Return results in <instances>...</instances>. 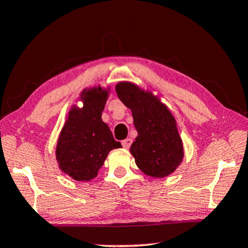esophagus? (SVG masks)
Masks as SVG:
<instances>
[{"instance_id": "obj_1", "label": "esophagus", "mask_w": 248, "mask_h": 248, "mask_svg": "<svg viewBox=\"0 0 248 248\" xmlns=\"http://www.w3.org/2000/svg\"><path fill=\"white\" fill-rule=\"evenodd\" d=\"M131 143H132V140L131 139H125L123 142H121V144H123V146H124V149H129L130 145H131Z\"/></svg>"}]
</instances>
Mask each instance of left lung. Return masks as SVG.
Returning a JSON list of instances; mask_svg holds the SVG:
<instances>
[{"instance_id": "1", "label": "left lung", "mask_w": 248, "mask_h": 248, "mask_svg": "<svg viewBox=\"0 0 248 248\" xmlns=\"http://www.w3.org/2000/svg\"><path fill=\"white\" fill-rule=\"evenodd\" d=\"M116 92L131 109L138 137L130 153L145 175L163 178L174 173L184 158V146L176 119L165 104L152 92L131 82H119Z\"/></svg>"}]
</instances>
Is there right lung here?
<instances>
[{"label":"right lung","mask_w":248,"mask_h":248,"mask_svg":"<svg viewBox=\"0 0 248 248\" xmlns=\"http://www.w3.org/2000/svg\"><path fill=\"white\" fill-rule=\"evenodd\" d=\"M108 94L109 87L99 85L84 90L79 95L83 107L72 106L59 136L56 149L59 169L78 182L95 178L108 153L121 148L102 120Z\"/></svg>","instance_id":"right-lung-1"}]
</instances>
